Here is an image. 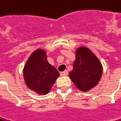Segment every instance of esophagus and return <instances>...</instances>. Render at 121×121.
<instances>
[{"instance_id": "esophagus-1", "label": "esophagus", "mask_w": 121, "mask_h": 121, "mask_svg": "<svg viewBox=\"0 0 121 121\" xmlns=\"http://www.w3.org/2000/svg\"><path fill=\"white\" fill-rule=\"evenodd\" d=\"M60 76H67V75H68V71H63V72H60Z\"/></svg>"}]
</instances>
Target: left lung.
Here are the masks:
<instances>
[{
  "label": "left lung",
  "instance_id": "left-lung-1",
  "mask_svg": "<svg viewBox=\"0 0 121 121\" xmlns=\"http://www.w3.org/2000/svg\"><path fill=\"white\" fill-rule=\"evenodd\" d=\"M102 73V65L97 58L85 47L76 52V60L69 77L76 86L86 92L95 87Z\"/></svg>",
  "mask_w": 121,
  "mask_h": 121
}]
</instances>
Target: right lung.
<instances>
[{
  "mask_svg": "<svg viewBox=\"0 0 121 121\" xmlns=\"http://www.w3.org/2000/svg\"><path fill=\"white\" fill-rule=\"evenodd\" d=\"M59 76V72L51 65L43 50H37L29 60L24 69V77L27 86L38 94L45 95Z\"/></svg>",
  "mask_w": 121,
  "mask_h": 121,
  "instance_id": "right-lung-1",
  "label": "right lung"
}]
</instances>
